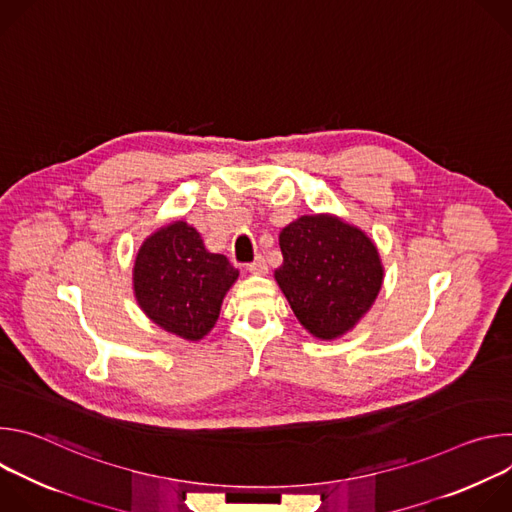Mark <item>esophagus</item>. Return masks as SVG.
<instances>
[{
	"label": "esophagus",
	"mask_w": 512,
	"mask_h": 512,
	"mask_svg": "<svg viewBox=\"0 0 512 512\" xmlns=\"http://www.w3.org/2000/svg\"><path fill=\"white\" fill-rule=\"evenodd\" d=\"M247 269H249V273H253V275H265V273H267V261L259 255L253 263L247 265Z\"/></svg>",
	"instance_id": "esophagus-1"
}]
</instances>
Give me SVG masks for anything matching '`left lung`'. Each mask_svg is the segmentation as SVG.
<instances>
[{
    "mask_svg": "<svg viewBox=\"0 0 512 512\" xmlns=\"http://www.w3.org/2000/svg\"><path fill=\"white\" fill-rule=\"evenodd\" d=\"M283 263L273 277L300 324L320 340L352 332L385 279L375 241L332 212L304 214L279 233Z\"/></svg>",
    "mask_w": 512,
    "mask_h": 512,
    "instance_id": "1",
    "label": "left lung"
}]
</instances>
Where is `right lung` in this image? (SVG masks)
I'll return each mask as SVG.
<instances>
[{
    "instance_id": "1",
    "label": "right lung",
    "mask_w": 512,
    "mask_h": 512,
    "mask_svg": "<svg viewBox=\"0 0 512 512\" xmlns=\"http://www.w3.org/2000/svg\"><path fill=\"white\" fill-rule=\"evenodd\" d=\"M239 271L221 253H210L186 221H172L145 239L133 263V296L162 330L202 340L221 316Z\"/></svg>"
}]
</instances>
